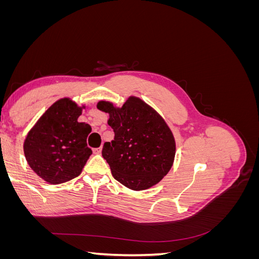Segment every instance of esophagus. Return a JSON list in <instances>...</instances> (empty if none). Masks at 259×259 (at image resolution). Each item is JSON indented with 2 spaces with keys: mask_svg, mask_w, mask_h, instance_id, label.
I'll return each mask as SVG.
<instances>
[{
  "mask_svg": "<svg viewBox=\"0 0 259 259\" xmlns=\"http://www.w3.org/2000/svg\"><path fill=\"white\" fill-rule=\"evenodd\" d=\"M101 150H103V148H95V149H94V150H93V152L94 153H95V154H100L101 153Z\"/></svg>",
  "mask_w": 259,
  "mask_h": 259,
  "instance_id": "34e87169",
  "label": "esophagus"
}]
</instances>
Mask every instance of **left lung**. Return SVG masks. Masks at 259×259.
<instances>
[{
    "mask_svg": "<svg viewBox=\"0 0 259 259\" xmlns=\"http://www.w3.org/2000/svg\"><path fill=\"white\" fill-rule=\"evenodd\" d=\"M97 108L109 113L108 124L114 132V139L103 148L113 177L133 190L158 184L173 165L176 151L173 133L163 117L134 96L121 108L104 100Z\"/></svg>",
    "mask_w": 259,
    "mask_h": 259,
    "instance_id": "8db88e82",
    "label": "left lung"
}]
</instances>
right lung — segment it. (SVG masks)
<instances>
[{"label":"right lung","instance_id":"obj_1","mask_svg":"<svg viewBox=\"0 0 259 259\" xmlns=\"http://www.w3.org/2000/svg\"><path fill=\"white\" fill-rule=\"evenodd\" d=\"M84 108V107H83ZM82 108L69 98L53 104L31 128L23 144L30 167L45 182L58 185L81 174L92 154L86 138L92 131L77 122Z\"/></svg>","mask_w":259,"mask_h":259}]
</instances>
